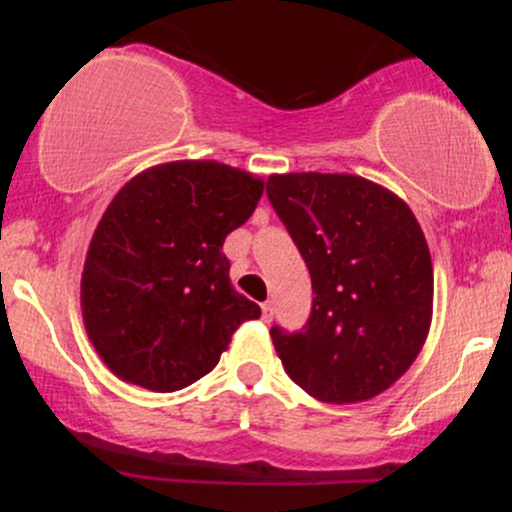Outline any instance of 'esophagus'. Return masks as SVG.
<instances>
[{"label": "esophagus", "mask_w": 512, "mask_h": 512, "mask_svg": "<svg viewBox=\"0 0 512 512\" xmlns=\"http://www.w3.org/2000/svg\"><path fill=\"white\" fill-rule=\"evenodd\" d=\"M272 317H274V303L272 301L262 303V320L272 322Z\"/></svg>", "instance_id": "obj_1"}]
</instances>
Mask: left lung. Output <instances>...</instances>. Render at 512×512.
<instances>
[{
	"mask_svg": "<svg viewBox=\"0 0 512 512\" xmlns=\"http://www.w3.org/2000/svg\"><path fill=\"white\" fill-rule=\"evenodd\" d=\"M272 202L313 281L308 322L269 334L286 373L320 402L380 395L419 356L433 264L411 209L358 175H269Z\"/></svg>",
	"mask_w": 512,
	"mask_h": 512,
	"instance_id": "8db88e82",
	"label": "left lung"
}]
</instances>
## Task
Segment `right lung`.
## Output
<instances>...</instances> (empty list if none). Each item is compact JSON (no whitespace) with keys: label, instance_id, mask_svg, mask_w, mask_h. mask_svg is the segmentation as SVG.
I'll return each instance as SVG.
<instances>
[{"label":"right lung","instance_id":"1","mask_svg":"<svg viewBox=\"0 0 512 512\" xmlns=\"http://www.w3.org/2000/svg\"><path fill=\"white\" fill-rule=\"evenodd\" d=\"M264 182L216 161H175L129 180L105 209L81 276L88 339L117 378L154 392L192 385L233 332L262 315L231 284L223 240Z\"/></svg>","mask_w":512,"mask_h":512}]
</instances>
